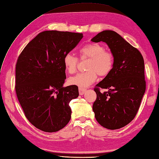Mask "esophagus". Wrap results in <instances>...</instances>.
Here are the masks:
<instances>
[{"instance_id":"esophagus-1","label":"esophagus","mask_w":159,"mask_h":159,"mask_svg":"<svg viewBox=\"0 0 159 159\" xmlns=\"http://www.w3.org/2000/svg\"><path fill=\"white\" fill-rule=\"evenodd\" d=\"M86 90L87 89H85V88L80 87L79 88V93H80V95H83V94H84V93L86 92Z\"/></svg>"}]
</instances>
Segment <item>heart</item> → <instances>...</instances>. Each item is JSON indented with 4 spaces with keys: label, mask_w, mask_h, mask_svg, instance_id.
<instances>
[{
    "label": "heart",
    "mask_w": 159,
    "mask_h": 159,
    "mask_svg": "<svg viewBox=\"0 0 159 159\" xmlns=\"http://www.w3.org/2000/svg\"><path fill=\"white\" fill-rule=\"evenodd\" d=\"M81 59H89L86 70L88 71L80 73L69 79V83L81 88H85L92 84L98 78L107 76L112 70L114 65L113 53L107 51L105 47L97 43H89L83 46L80 51ZM79 60L71 53L64 55L63 63L66 71L69 74H74L78 70Z\"/></svg>",
    "instance_id": "heart-1"
}]
</instances>
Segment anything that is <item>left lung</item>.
I'll return each instance as SVG.
<instances>
[{
    "label": "left lung",
    "mask_w": 159,
    "mask_h": 159,
    "mask_svg": "<svg viewBox=\"0 0 159 159\" xmlns=\"http://www.w3.org/2000/svg\"><path fill=\"white\" fill-rule=\"evenodd\" d=\"M105 42L114 57L111 71L98 83L93 111L98 122L110 130L122 128L134 118L146 90L142 54L115 31L106 30L92 39ZM100 89H108L101 93Z\"/></svg>",
    "instance_id": "obj_1"
}]
</instances>
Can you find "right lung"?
Wrapping results in <instances>:
<instances>
[{"label": "right lung", "mask_w": 159, "mask_h": 159, "mask_svg": "<svg viewBox=\"0 0 159 159\" xmlns=\"http://www.w3.org/2000/svg\"><path fill=\"white\" fill-rule=\"evenodd\" d=\"M82 33L45 31L20 53L16 63L15 91L25 116L46 132L59 131L71 119L70 102L79 96L76 85L63 87L64 55L74 49Z\"/></svg>", "instance_id": "add662e5"}]
</instances>
